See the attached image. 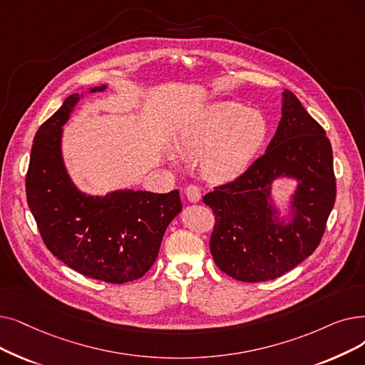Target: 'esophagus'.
Here are the masks:
<instances>
[{"mask_svg":"<svg viewBox=\"0 0 365 365\" xmlns=\"http://www.w3.org/2000/svg\"><path fill=\"white\" fill-rule=\"evenodd\" d=\"M185 194L191 202H198L201 200V191L197 185H187L185 187Z\"/></svg>","mask_w":365,"mask_h":365,"instance_id":"esophagus-1","label":"esophagus"}]
</instances>
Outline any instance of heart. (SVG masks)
Wrapping results in <instances>:
<instances>
[{
  "mask_svg": "<svg viewBox=\"0 0 365 365\" xmlns=\"http://www.w3.org/2000/svg\"><path fill=\"white\" fill-rule=\"evenodd\" d=\"M267 135V122L255 108L232 101L205 107L182 134L183 150L204 158V173L215 182H230L246 171Z\"/></svg>",
  "mask_w": 365,
  "mask_h": 365,
  "instance_id": "1",
  "label": "heart"
}]
</instances>
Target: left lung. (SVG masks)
I'll return each instance as SVG.
<instances>
[{"instance_id": "left-lung-1", "label": "left lung", "mask_w": 365, "mask_h": 365, "mask_svg": "<svg viewBox=\"0 0 365 365\" xmlns=\"http://www.w3.org/2000/svg\"><path fill=\"white\" fill-rule=\"evenodd\" d=\"M279 177L299 180L288 225L269 202L271 183ZM202 201L215 215L210 252L219 270L250 283L288 273L319 246L334 207L336 176L325 130L284 89L282 119L265 153Z\"/></svg>"}]
</instances>
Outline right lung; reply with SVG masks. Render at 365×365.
Segmentation results:
<instances>
[{
	"label": "right lung",
	"instance_id": "right-lung-1",
	"mask_svg": "<svg viewBox=\"0 0 365 365\" xmlns=\"http://www.w3.org/2000/svg\"><path fill=\"white\" fill-rule=\"evenodd\" d=\"M77 101L78 93L70 95L34 137L26 173L29 210L46 247L73 270L108 283L133 282L153 265L168 224L180 213L179 191L120 189L106 197L78 191L61 153L62 125Z\"/></svg>",
	"mask_w": 365,
	"mask_h": 365
}]
</instances>
